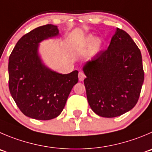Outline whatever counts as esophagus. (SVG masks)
Wrapping results in <instances>:
<instances>
[{"mask_svg": "<svg viewBox=\"0 0 152 152\" xmlns=\"http://www.w3.org/2000/svg\"><path fill=\"white\" fill-rule=\"evenodd\" d=\"M78 78L80 81H83V79L85 78V75L83 72H80L78 74Z\"/></svg>", "mask_w": 152, "mask_h": 152, "instance_id": "esophagus-1", "label": "esophagus"}]
</instances>
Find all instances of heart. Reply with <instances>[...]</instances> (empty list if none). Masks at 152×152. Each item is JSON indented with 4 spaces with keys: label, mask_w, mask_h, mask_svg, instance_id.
I'll use <instances>...</instances> for the list:
<instances>
[{
    "label": "heart",
    "mask_w": 152,
    "mask_h": 152,
    "mask_svg": "<svg viewBox=\"0 0 152 152\" xmlns=\"http://www.w3.org/2000/svg\"><path fill=\"white\" fill-rule=\"evenodd\" d=\"M82 46L84 48H89V52L91 54L95 55L102 50L103 47V42L102 40L96 39V37L93 35H89L84 39L82 43Z\"/></svg>",
    "instance_id": "1"
}]
</instances>
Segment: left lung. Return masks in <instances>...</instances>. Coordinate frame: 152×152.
Here are the masks:
<instances>
[{
    "mask_svg": "<svg viewBox=\"0 0 152 152\" xmlns=\"http://www.w3.org/2000/svg\"><path fill=\"white\" fill-rule=\"evenodd\" d=\"M91 109L102 117L119 116L138 102L144 81L140 50L126 32L117 28L106 50L83 67Z\"/></svg>",
    "mask_w": 152,
    "mask_h": 152,
    "instance_id": "left-lung-1",
    "label": "left lung"
}]
</instances>
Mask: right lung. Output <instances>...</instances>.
<instances>
[{"label":"right lung","mask_w":152,"mask_h":152,"mask_svg":"<svg viewBox=\"0 0 152 152\" xmlns=\"http://www.w3.org/2000/svg\"><path fill=\"white\" fill-rule=\"evenodd\" d=\"M59 35L57 26L35 28L18 41L9 57V89L25 115L49 120L63 111L71 90L78 82L77 70L63 75L42 63L39 54L42 41Z\"/></svg>","instance_id":"1"}]
</instances>
